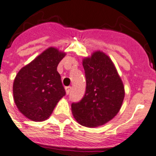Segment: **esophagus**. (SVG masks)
I'll list each match as a JSON object with an SVG mask.
<instances>
[{"mask_svg":"<svg viewBox=\"0 0 156 156\" xmlns=\"http://www.w3.org/2000/svg\"><path fill=\"white\" fill-rule=\"evenodd\" d=\"M70 90H71V87H66V94H67V95H69V94Z\"/></svg>","mask_w":156,"mask_h":156,"instance_id":"obj_1","label":"esophagus"}]
</instances>
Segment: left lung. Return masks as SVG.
I'll list each match as a JSON object with an SVG mask.
<instances>
[{
	"mask_svg": "<svg viewBox=\"0 0 156 156\" xmlns=\"http://www.w3.org/2000/svg\"><path fill=\"white\" fill-rule=\"evenodd\" d=\"M87 87L83 98L72 103V112L82 126L96 127L113 118L121 108L125 90L112 61L102 52L83 60Z\"/></svg>",
	"mask_w": 156,
	"mask_h": 156,
	"instance_id": "1",
	"label": "left lung"
}]
</instances>
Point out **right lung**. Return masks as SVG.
<instances>
[{
  "label": "right lung",
  "mask_w": 156,
  "mask_h": 156,
  "mask_svg": "<svg viewBox=\"0 0 156 156\" xmlns=\"http://www.w3.org/2000/svg\"><path fill=\"white\" fill-rule=\"evenodd\" d=\"M66 54L49 48L21 69L13 82L14 102L27 118L42 121L49 117L66 90L56 69Z\"/></svg>",
  "instance_id": "right-lung-1"
}]
</instances>
